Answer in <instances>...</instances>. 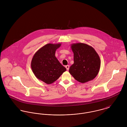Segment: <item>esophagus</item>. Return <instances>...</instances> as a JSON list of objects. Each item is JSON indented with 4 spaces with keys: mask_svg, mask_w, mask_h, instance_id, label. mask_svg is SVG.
<instances>
[{
    "mask_svg": "<svg viewBox=\"0 0 127 127\" xmlns=\"http://www.w3.org/2000/svg\"><path fill=\"white\" fill-rule=\"evenodd\" d=\"M65 68H66V70H68L69 69V65H67L65 66Z\"/></svg>",
    "mask_w": 127,
    "mask_h": 127,
    "instance_id": "34e87169",
    "label": "esophagus"
}]
</instances>
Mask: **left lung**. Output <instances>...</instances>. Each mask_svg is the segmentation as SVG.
<instances>
[{"label": "left lung", "mask_w": 127, "mask_h": 127, "mask_svg": "<svg viewBox=\"0 0 127 127\" xmlns=\"http://www.w3.org/2000/svg\"><path fill=\"white\" fill-rule=\"evenodd\" d=\"M74 64L69 72L77 81L85 83L93 80L99 72L101 60L95 49L83 43L71 44Z\"/></svg>", "instance_id": "obj_1"}]
</instances>
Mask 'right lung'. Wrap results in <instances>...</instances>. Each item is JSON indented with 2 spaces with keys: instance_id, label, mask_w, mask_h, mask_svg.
Here are the masks:
<instances>
[{
  "instance_id": "1",
  "label": "right lung",
  "mask_w": 127,
  "mask_h": 127,
  "mask_svg": "<svg viewBox=\"0 0 127 127\" xmlns=\"http://www.w3.org/2000/svg\"><path fill=\"white\" fill-rule=\"evenodd\" d=\"M61 43H48L38 49L31 63L32 71L36 78L47 84L54 83L66 69L55 56Z\"/></svg>"
}]
</instances>
